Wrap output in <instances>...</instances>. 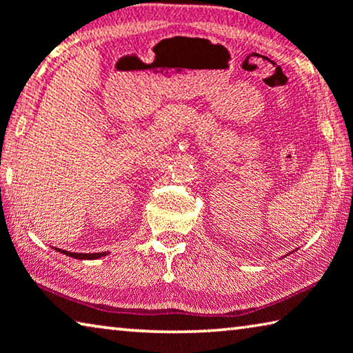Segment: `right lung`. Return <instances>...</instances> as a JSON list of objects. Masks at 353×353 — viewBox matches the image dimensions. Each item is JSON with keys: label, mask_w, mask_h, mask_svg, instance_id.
Segmentation results:
<instances>
[{"label": "right lung", "mask_w": 353, "mask_h": 353, "mask_svg": "<svg viewBox=\"0 0 353 353\" xmlns=\"http://www.w3.org/2000/svg\"><path fill=\"white\" fill-rule=\"evenodd\" d=\"M56 251H61V253L74 257V259H81V261L99 259V257H103V256L108 254V253H91V254H88V253H70V251H64V250H59V248H56Z\"/></svg>", "instance_id": "add662e5"}]
</instances>
